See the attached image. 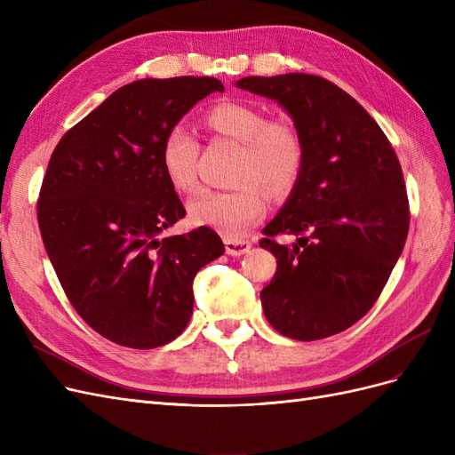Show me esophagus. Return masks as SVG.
Listing matches in <instances>:
<instances>
[{
	"instance_id": "esophagus-1",
	"label": "esophagus",
	"mask_w": 455,
	"mask_h": 455,
	"mask_svg": "<svg viewBox=\"0 0 455 455\" xmlns=\"http://www.w3.org/2000/svg\"><path fill=\"white\" fill-rule=\"evenodd\" d=\"M224 244H226V252L229 256H243V254H246V252L252 249V243L251 241H244V239H229V237H226Z\"/></svg>"
}]
</instances>
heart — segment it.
<instances>
[{"label": "heart", "mask_w": 455, "mask_h": 455, "mask_svg": "<svg viewBox=\"0 0 455 455\" xmlns=\"http://www.w3.org/2000/svg\"><path fill=\"white\" fill-rule=\"evenodd\" d=\"M204 123L212 132L241 146L235 163L239 186L228 191H201L188 204L189 220L196 226L212 228L229 239H237L266 216L267 190L281 197L296 186L306 161L304 139L294 123L266 119L259 108L237 100H224L209 108ZM197 154L196 136L182 123L164 131L159 163L176 191L196 188Z\"/></svg>", "instance_id": "obj_1"}]
</instances>
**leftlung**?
Instances as JSON below:
<instances>
[{
    "label": "left lung",
    "mask_w": 455,
    "mask_h": 455,
    "mask_svg": "<svg viewBox=\"0 0 455 455\" xmlns=\"http://www.w3.org/2000/svg\"><path fill=\"white\" fill-rule=\"evenodd\" d=\"M237 87L277 100L306 146L291 197L264 228L277 271L259 292L266 319L286 338L343 332L376 304L401 256L410 204L401 163L366 109L309 74L251 76ZM292 235V247L276 237Z\"/></svg>",
    "instance_id": "left-lung-1"
}]
</instances>
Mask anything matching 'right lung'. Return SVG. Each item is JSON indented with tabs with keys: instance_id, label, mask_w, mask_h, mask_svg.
Wrapping results in <instances>:
<instances>
[{
	"instance_id": "right-lung-1",
	"label": "right lung",
	"mask_w": 455,
	"mask_h": 455,
	"mask_svg": "<svg viewBox=\"0 0 455 455\" xmlns=\"http://www.w3.org/2000/svg\"><path fill=\"white\" fill-rule=\"evenodd\" d=\"M214 91H224L216 77L134 81L51 156L37 199L41 239L77 315L117 346L154 349L180 336L197 271L226 251L204 226L159 237L186 216L161 169V139Z\"/></svg>"
}]
</instances>
